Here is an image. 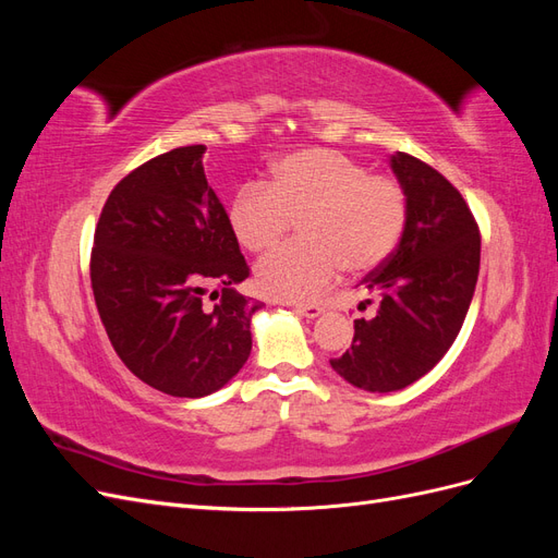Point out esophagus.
<instances>
[{
    "label": "esophagus",
    "instance_id": "esophagus-1",
    "mask_svg": "<svg viewBox=\"0 0 558 558\" xmlns=\"http://www.w3.org/2000/svg\"><path fill=\"white\" fill-rule=\"evenodd\" d=\"M293 310L300 316H307V318H314V316H318L320 312H324V307L316 305V302H312V305H302V302H298V305H293Z\"/></svg>",
    "mask_w": 558,
    "mask_h": 558
}]
</instances>
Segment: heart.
I'll return each instance as SVG.
<instances>
[{"mask_svg": "<svg viewBox=\"0 0 558 558\" xmlns=\"http://www.w3.org/2000/svg\"><path fill=\"white\" fill-rule=\"evenodd\" d=\"M228 221L238 242L256 253L300 221L305 240L267 253L256 283L269 298L305 302L342 267L363 275L391 256L408 223V193L391 174H369L340 150L312 146L283 156L267 183L242 185Z\"/></svg>", "mask_w": 558, "mask_h": 558, "instance_id": "obj_1", "label": "heart"}]
</instances>
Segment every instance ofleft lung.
Masks as SVG:
<instances>
[{"instance_id": "left-lung-1", "label": "left lung", "mask_w": 558, "mask_h": 558, "mask_svg": "<svg viewBox=\"0 0 558 558\" xmlns=\"http://www.w3.org/2000/svg\"><path fill=\"white\" fill-rule=\"evenodd\" d=\"M391 167L408 193V223L363 279L379 293L377 314L353 320L351 347L330 361L349 384L377 393L410 386L442 361L475 293L482 246L468 202L440 172L402 150Z\"/></svg>"}]
</instances>
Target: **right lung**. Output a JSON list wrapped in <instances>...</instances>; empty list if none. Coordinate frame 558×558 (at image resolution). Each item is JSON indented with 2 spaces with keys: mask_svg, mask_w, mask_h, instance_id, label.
Returning <instances> with one entry per match:
<instances>
[{
  "mask_svg": "<svg viewBox=\"0 0 558 558\" xmlns=\"http://www.w3.org/2000/svg\"><path fill=\"white\" fill-rule=\"evenodd\" d=\"M202 154V144L179 146L118 181L90 253L95 305L118 359L174 398L209 396L240 373L260 310L234 291L248 265Z\"/></svg>",
  "mask_w": 558,
  "mask_h": 558,
  "instance_id": "1",
  "label": "right lung"
}]
</instances>
